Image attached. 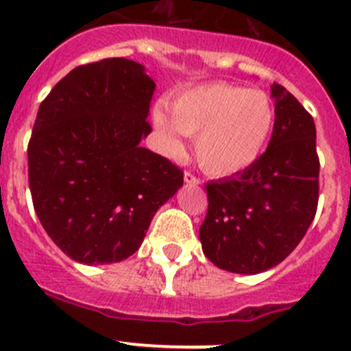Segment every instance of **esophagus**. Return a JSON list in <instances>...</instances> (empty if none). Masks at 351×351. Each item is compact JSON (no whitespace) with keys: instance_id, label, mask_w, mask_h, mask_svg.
Listing matches in <instances>:
<instances>
[{"instance_id":"1","label":"esophagus","mask_w":351,"mask_h":351,"mask_svg":"<svg viewBox=\"0 0 351 351\" xmlns=\"http://www.w3.org/2000/svg\"><path fill=\"white\" fill-rule=\"evenodd\" d=\"M184 182L186 184H200V179L197 178V176H195V173H191V172H184Z\"/></svg>"}]
</instances>
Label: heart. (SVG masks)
<instances>
[{
	"mask_svg": "<svg viewBox=\"0 0 351 351\" xmlns=\"http://www.w3.org/2000/svg\"><path fill=\"white\" fill-rule=\"evenodd\" d=\"M153 119L172 154L182 151L181 133L195 137L198 165L210 176L226 178L244 172L263 153L274 128V107L256 89L230 84H204L182 91Z\"/></svg>",
	"mask_w": 351,
	"mask_h": 351,
	"instance_id": "b5f03b06",
	"label": "heart"
}]
</instances>
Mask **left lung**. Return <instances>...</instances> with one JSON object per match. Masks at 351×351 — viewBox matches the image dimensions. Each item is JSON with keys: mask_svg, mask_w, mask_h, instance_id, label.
<instances>
[{"mask_svg": "<svg viewBox=\"0 0 351 351\" xmlns=\"http://www.w3.org/2000/svg\"><path fill=\"white\" fill-rule=\"evenodd\" d=\"M274 130L267 151L244 172L207 182L198 237L223 271L258 274L283 262L308 232L318 206L316 128L311 114L272 84Z\"/></svg>", "mask_w": 351, "mask_h": 351, "instance_id": "8db88e82", "label": "left lung"}]
</instances>
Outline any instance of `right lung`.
<instances>
[{"label": "right lung", "mask_w": 351, "mask_h": 351, "mask_svg": "<svg viewBox=\"0 0 351 351\" xmlns=\"http://www.w3.org/2000/svg\"><path fill=\"white\" fill-rule=\"evenodd\" d=\"M156 84L141 63L108 58L56 84L27 145L35 213L63 253L88 265L141 247L151 219L182 186V170L141 147Z\"/></svg>", "instance_id": "1"}]
</instances>
